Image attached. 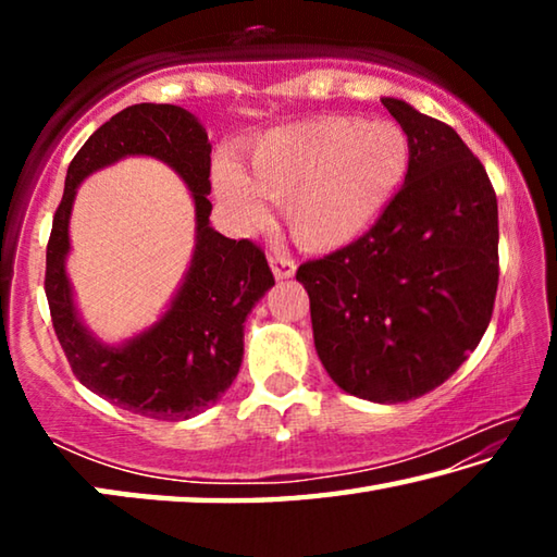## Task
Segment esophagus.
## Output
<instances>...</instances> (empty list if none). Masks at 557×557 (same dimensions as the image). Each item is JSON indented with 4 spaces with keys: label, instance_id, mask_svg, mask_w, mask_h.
Here are the masks:
<instances>
[{
    "label": "esophagus",
    "instance_id": "esophagus-1",
    "mask_svg": "<svg viewBox=\"0 0 557 557\" xmlns=\"http://www.w3.org/2000/svg\"><path fill=\"white\" fill-rule=\"evenodd\" d=\"M270 268H272V275H275L277 280H289L292 275H295V262L289 260L287 252H272L270 256Z\"/></svg>",
    "mask_w": 557,
    "mask_h": 557
}]
</instances>
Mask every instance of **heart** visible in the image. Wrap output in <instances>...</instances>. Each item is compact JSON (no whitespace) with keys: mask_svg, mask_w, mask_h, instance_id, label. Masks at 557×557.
<instances>
[{"mask_svg":"<svg viewBox=\"0 0 557 557\" xmlns=\"http://www.w3.org/2000/svg\"><path fill=\"white\" fill-rule=\"evenodd\" d=\"M410 169V139L388 120L317 117L262 135L248 172L221 159L213 194L233 223L265 219V201L282 203L289 233L317 250L342 248L388 209Z\"/></svg>","mask_w":557,"mask_h":557,"instance_id":"heart-1","label":"heart"}]
</instances>
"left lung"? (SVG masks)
Instances as JSON below:
<instances>
[{
    "label": "left lung",
    "instance_id": "left-lung-1",
    "mask_svg": "<svg viewBox=\"0 0 557 557\" xmlns=\"http://www.w3.org/2000/svg\"><path fill=\"white\" fill-rule=\"evenodd\" d=\"M410 139L405 184L373 228L299 265L319 361L338 388L395 405L455 373L492 322L498 206L482 162L445 122L381 98Z\"/></svg>",
    "mask_w": 557,
    "mask_h": 557
}]
</instances>
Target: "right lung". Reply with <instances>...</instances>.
<instances>
[{"instance_id":"obj_1","label":"right lung","mask_w":557,"mask_h":557,"mask_svg":"<svg viewBox=\"0 0 557 557\" xmlns=\"http://www.w3.org/2000/svg\"><path fill=\"white\" fill-rule=\"evenodd\" d=\"M127 156L159 158L187 184L195 201V250L158 322L125 343L108 345L82 322L64 260L77 186ZM209 176L211 143L199 117L154 102L125 108L73 157L46 248V297L73 373L100 398L152 420L194 418L231 388L243 361L245 317L275 285L258 245L213 231Z\"/></svg>"}]
</instances>
